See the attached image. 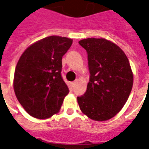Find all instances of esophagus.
Masks as SVG:
<instances>
[{
    "instance_id": "1",
    "label": "esophagus",
    "mask_w": 149,
    "mask_h": 149,
    "mask_svg": "<svg viewBox=\"0 0 149 149\" xmlns=\"http://www.w3.org/2000/svg\"><path fill=\"white\" fill-rule=\"evenodd\" d=\"M75 82H71V83H70V86H71L72 88H73V87H74V85H75Z\"/></svg>"
}]
</instances>
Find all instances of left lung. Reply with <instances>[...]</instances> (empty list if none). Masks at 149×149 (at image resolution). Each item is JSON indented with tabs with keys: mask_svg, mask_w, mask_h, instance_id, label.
<instances>
[{
	"mask_svg": "<svg viewBox=\"0 0 149 149\" xmlns=\"http://www.w3.org/2000/svg\"><path fill=\"white\" fill-rule=\"evenodd\" d=\"M79 44L88 53L90 73L86 92L77 98L79 106L93 120H109L123 109L133 88L129 61L120 47L104 38L84 39Z\"/></svg>",
	"mask_w": 149,
	"mask_h": 149,
	"instance_id": "8db88e82",
	"label": "left lung"
}]
</instances>
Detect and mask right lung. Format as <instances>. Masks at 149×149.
Listing matches in <instances>:
<instances>
[{"mask_svg": "<svg viewBox=\"0 0 149 149\" xmlns=\"http://www.w3.org/2000/svg\"><path fill=\"white\" fill-rule=\"evenodd\" d=\"M73 40L51 36L31 45L20 55L13 80L15 94L31 116L45 119L60 111L69 89L61 77L62 57Z\"/></svg>", "mask_w": 149, "mask_h": 149, "instance_id": "obj_1", "label": "right lung"}]
</instances>
